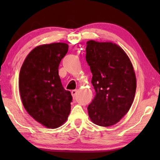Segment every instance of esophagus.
I'll return each mask as SVG.
<instances>
[{"label":"esophagus","instance_id":"1","mask_svg":"<svg viewBox=\"0 0 160 160\" xmlns=\"http://www.w3.org/2000/svg\"><path fill=\"white\" fill-rule=\"evenodd\" d=\"M77 92H78V90H72V91H71L72 96L73 97V98H75V96H76Z\"/></svg>","mask_w":160,"mask_h":160}]
</instances>
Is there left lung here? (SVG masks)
<instances>
[{"instance_id": "left-lung-1", "label": "left lung", "mask_w": 160, "mask_h": 160, "mask_svg": "<svg viewBox=\"0 0 160 160\" xmlns=\"http://www.w3.org/2000/svg\"><path fill=\"white\" fill-rule=\"evenodd\" d=\"M86 61L96 92L88 107L89 116L96 125H114L126 114L134 100L136 78L131 60L117 44L90 40Z\"/></svg>"}]
</instances>
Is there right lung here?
Masks as SVG:
<instances>
[{
	"label": "right lung",
	"mask_w": 160,
	"mask_h": 160,
	"mask_svg": "<svg viewBox=\"0 0 160 160\" xmlns=\"http://www.w3.org/2000/svg\"><path fill=\"white\" fill-rule=\"evenodd\" d=\"M68 51L66 43L35 47L21 67L19 88L22 104L37 122L56 128L66 122L72 95L61 84L58 66Z\"/></svg>",
	"instance_id": "1"
}]
</instances>
